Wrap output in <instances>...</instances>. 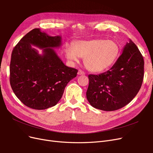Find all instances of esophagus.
Returning <instances> with one entry per match:
<instances>
[{
  "instance_id": "1",
  "label": "esophagus",
  "mask_w": 153,
  "mask_h": 153,
  "mask_svg": "<svg viewBox=\"0 0 153 153\" xmlns=\"http://www.w3.org/2000/svg\"><path fill=\"white\" fill-rule=\"evenodd\" d=\"M78 75H85V72L82 71L81 69H79L78 71Z\"/></svg>"
}]
</instances>
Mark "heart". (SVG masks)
Segmentation results:
<instances>
[{"mask_svg": "<svg viewBox=\"0 0 153 153\" xmlns=\"http://www.w3.org/2000/svg\"><path fill=\"white\" fill-rule=\"evenodd\" d=\"M120 53V47L116 41L96 39L78 41L74 47L68 45L66 55L71 62H78L79 57L84 58V63L88 70L100 73L112 66Z\"/></svg>", "mask_w": 153, "mask_h": 153, "instance_id": "1", "label": "heart"}]
</instances>
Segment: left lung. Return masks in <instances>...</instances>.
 Masks as SVG:
<instances>
[{
	"instance_id": "8db88e82",
	"label": "left lung",
	"mask_w": 153,
	"mask_h": 153,
	"mask_svg": "<svg viewBox=\"0 0 153 153\" xmlns=\"http://www.w3.org/2000/svg\"><path fill=\"white\" fill-rule=\"evenodd\" d=\"M144 62L139 50L129 39L117 61L109 70L89 75L87 99L94 108L114 111L123 108L135 98L143 78Z\"/></svg>"
}]
</instances>
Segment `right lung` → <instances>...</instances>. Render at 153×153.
Listing matches in <instances>:
<instances>
[{"mask_svg":"<svg viewBox=\"0 0 153 153\" xmlns=\"http://www.w3.org/2000/svg\"><path fill=\"white\" fill-rule=\"evenodd\" d=\"M32 45L42 50V53ZM62 37L51 36L40 29L24 36L14 48L10 63V84L14 93L29 108L45 110L56 105L68 82L78 70L62 61L54 48Z\"/></svg>","mask_w":153,"mask_h":153,"instance_id":"1","label":"right lung"}]
</instances>
